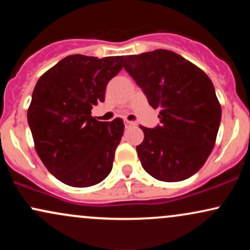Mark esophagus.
Returning <instances> with one entry per match:
<instances>
[{
	"mask_svg": "<svg viewBox=\"0 0 250 250\" xmlns=\"http://www.w3.org/2000/svg\"><path fill=\"white\" fill-rule=\"evenodd\" d=\"M136 125V123L133 121H128V120L125 121V127H133V125Z\"/></svg>",
	"mask_w": 250,
	"mask_h": 250,
	"instance_id": "1",
	"label": "esophagus"
}]
</instances>
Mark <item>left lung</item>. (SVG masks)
<instances>
[{"instance_id": "1", "label": "left lung", "mask_w": 250, "mask_h": 250, "mask_svg": "<svg viewBox=\"0 0 250 250\" xmlns=\"http://www.w3.org/2000/svg\"><path fill=\"white\" fill-rule=\"evenodd\" d=\"M123 67L149 104L160 109V125L142 127L136 147L143 169L165 182L183 181L205 165L221 122V105L207 74L174 51L125 57Z\"/></svg>"}]
</instances>
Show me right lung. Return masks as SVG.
Listing matches in <instances>:
<instances>
[{"mask_svg":"<svg viewBox=\"0 0 250 250\" xmlns=\"http://www.w3.org/2000/svg\"><path fill=\"white\" fill-rule=\"evenodd\" d=\"M122 63L123 56L69 55L34 88L27 117L36 153L64 185L90 187L111 171L125 123L119 117L97 121L91 109L104 101L105 87Z\"/></svg>","mask_w":250,"mask_h":250,"instance_id":"add662e5","label":"right lung"}]
</instances>
